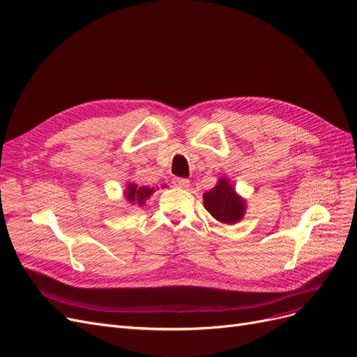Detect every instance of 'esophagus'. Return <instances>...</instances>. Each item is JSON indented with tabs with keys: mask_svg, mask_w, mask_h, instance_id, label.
Segmentation results:
<instances>
[{
	"mask_svg": "<svg viewBox=\"0 0 357 357\" xmlns=\"http://www.w3.org/2000/svg\"><path fill=\"white\" fill-rule=\"evenodd\" d=\"M174 185L179 188H188L190 187V181L187 178H174Z\"/></svg>",
	"mask_w": 357,
	"mask_h": 357,
	"instance_id": "1",
	"label": "esophagus"
}]
</instances>
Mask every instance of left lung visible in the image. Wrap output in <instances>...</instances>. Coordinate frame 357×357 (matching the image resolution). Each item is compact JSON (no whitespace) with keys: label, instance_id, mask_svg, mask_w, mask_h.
Listing matches in <instances>:
<instances>
[{"label":"left lung","instance_id":"1","mask_svg":"<svg viewBox=\"0 0 357 357\" xmlns=\"http://www.w3.org/2000/svg\"><path fill=\"white\" fill-rule=\"evenodd\" d=\"M204 208L211 212L215 220L224 224L237 222L245 213V200H241L234 192V188L229 185L228 181L220 179L211 191L203 194Z\"/></svg>","mask_w":357,"mask_h":357}]
</instances>
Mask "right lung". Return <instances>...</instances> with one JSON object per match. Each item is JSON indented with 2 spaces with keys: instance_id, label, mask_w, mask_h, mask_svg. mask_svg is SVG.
Instances as JSON below:
<instances>
[{
  "instance_id": "add662e5",
  "label": "right lung",
  "mask_w": 357,
  "mask_h": 357,
  "mask_svg": "<svg viewBox=\"0 0 357 357\" xmlns=\"http://www.w3.org/2000/svg\"><path fill=\"white\" fill-rule=\"evenodd\" d=\"M155 191V188L153 187V188H149V187H137L136 183H130L129 185V188H128V195H126V197H128V200L130 202V203H137V204H144L145 203V200L149 197V195H151L153 192Z\"/></svg>"
}]
</instances>
